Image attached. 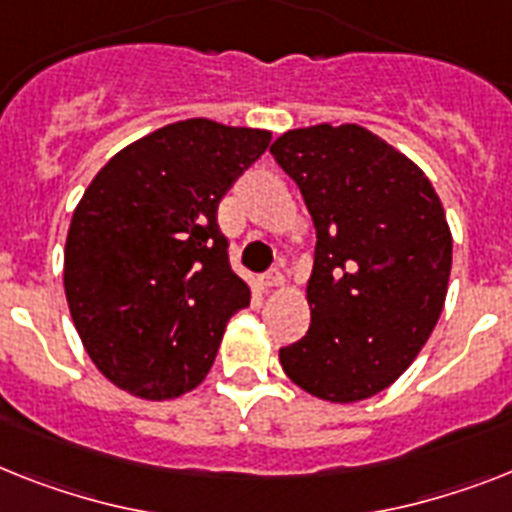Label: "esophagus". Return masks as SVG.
<instances>
[{"label":"esophagus","mask_w":512,"mask_h":512,"mask_svg":"<svg viewBox=\"0 0 512 512\" xmlns=\"http://www.w3.org/2000/svg\"><path fill=\"white\" fill-rule=\"evenodd\" d=\"M261 285L266 287V290H274V287H282L285 285V277H282L277 269H272V272H266L264 277H261Z\"/></svg>","instance_id":"1"}]
</instances>
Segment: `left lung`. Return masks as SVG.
Here are the masks:
<instances>
[{
    "mask_svg": "<svg viewBox=\"0 0 512 512\" xmlns=\"http://www.w3.org/2000/svg\"><path fill=\"white\" fill-rule=\"evenodd\" d=\"M316 227L306 337L280 350L290 382L327 403L387 390L442 314L453 235L429 177L371 130L311 125L269 149Z\"/></svg>",
    "mask_w": 512,
    "mask_h": 512,
    "instance_id": "left-lung-1",
    "label": "left lung"
}]
</instances>
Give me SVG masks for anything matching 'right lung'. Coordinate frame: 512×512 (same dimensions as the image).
<instances>
[{
  "instance_id": "right-lung-1",
  "label": "right lung",
  "mask_w": 512,
  "mask_h": 512,
  "mask_svg": "<svg viewBox=\"0 0 512 512\" xmlns=\"http://www.w3.org/2000/svg\"><path fill=\"white\" fill-rule=\"evenodd\" d=\"M269 130L193 117L109 159L73 211L65 295L96 369L143 400L196 390L251 287L230 269L217 209Z\"/></svg>"
}]
</instances>
